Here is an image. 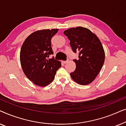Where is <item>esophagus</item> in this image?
Listing matches in <instances>:
<instances>
[{
  "label": "esophagus",
  "instance_id": "34e87169",
  "mask_svg": "<svg viewBox=\"0 0 126 126\" xmlns=\"http://www.w3.org/2000/svg\"><path fill=\"white\" fill-rule=\"evenodd\" d=\"M68 60H67V61H62V63H64V64H65V63H68Z\"/></svg>",
  "mask_w": 126,
  "mask_h": 126
}]
</instances>
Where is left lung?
I'll list each match as a JSON object with an SVG mask.
<instances>
[{"label": "left lung", "instance_id": "obj_1", "mask_svg": "<svg viewBox=\"0 0 126 126\" xmlns=\"http://www.w3.org/2000/svg\"><path fill=\"white\" fill-rule=\"evenodd\" d=\"M63 34L70 41L73 52L79 53V59L73 60L76 68L70 76L80 85L90 84L104 63L105 53L100 41L91 30L82 27L69 29Z\"/></svg>", "mask_w": 126, "mask_h": 126}]
</instances>
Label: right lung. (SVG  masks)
<instances>
[{
	"label": "right lung",
	"instance_id": "obj_1",
	"mask_svg": "<svg viewBox=\"0 0 126 126\" xmlns=\"http://www.w3.org/2000/svg\"><path fill=\"white\" fill-rule=\"evenodd\" d=\"M58 29L38 30L31 34L22 45L20 61L23 71L27 78L35 85L45 87L54 80L61 62L54 57L51 39Z\"/></svg>",
	"mask_w": 126,
	"mask_h": 126
}]
</instances>
